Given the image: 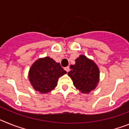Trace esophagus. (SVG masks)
Instances as JSON below:
<instances>
[{
  "mask_svg": "<svg viewBox=\"0 0 129 129\" xmlns=\"http://www.w3.org/2000/svg\"><path fill=\"white\" fill-rule=\"evenodd\" d=\"M69 70H70V68H69V67H67L64 68V70H66V71H67V72H68L69 71Z\"/></svg>",
  "mask_w": 129,
  "mask_h": 129,
  "instance_id": "34e87169",
  "label": "esophagus"
}]
</instances>
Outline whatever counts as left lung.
Segmentation results:
<instances>
[{"instance_id": "obj_1", "label": "left lung", "mask_w": 129, "mask_h": 129, "mask_svg": "<svg viewBox=\"0 0 129 129\" xmlns=\"http://www.w3.org/2000/svg\"><path fill=\"white\" fill-rule=\"evenodd\" d=\"M70 65L68 75L77 90L83 94H88L95 89L100 81V69L93 60L80 55Z\"/></svg>"}]
</instances>
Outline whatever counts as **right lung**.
I'll use <instances>...</instances> for the list:
<instances>
[{
	"label": "right lung",
	"instance_id": "right-lung-1",
	"mask_svg": "<svg viewBox=\"0 0 129 129\" xmlns=\"http://www.w3.org/2000/svg\"><path fill=\"white\" fill-rule=\"evenodd\" d=\"M67 74L57 62L50 57L39 58L31 66L28 79L35 91L41 94H47L57 85L59 77Z\"/></svg>",
	"mask_w": 129,
	"mask_h": 129
}]
</instances>
